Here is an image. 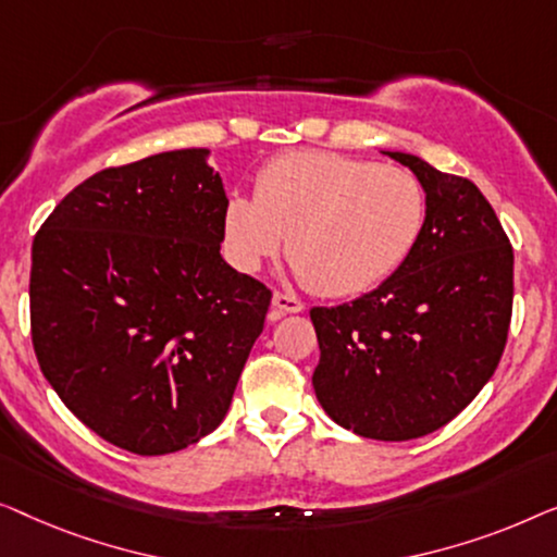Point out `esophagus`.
<instances>
[{
	"label": "esophagus",
	"instance_id": "34e87169",
	"mask_svg": "<svg viewBox=\"0 0 557 557\" xmlns=\"http://www.w3.org/2000/svg\"><path fill=\"white\" fill-rule=\"evenodd\" d=\"M272 308H275V318H277L282 312H302L305 302L297 300V297L289 293H275V297H272Z\"/></svg>",
	"mask_w": 557,
	"mask_h": 557
}]
</instances>
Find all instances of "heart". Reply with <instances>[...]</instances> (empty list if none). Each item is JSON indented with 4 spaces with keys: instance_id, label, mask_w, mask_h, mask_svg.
Instances as JSON below:
<instances>
[{
    "instance_id": "obj_1",
    "label": "heart",
    "mask_w": 557,
    "mask_h": 557,
    "mask_svg": "<svg viewBox=\"0 0 557 557\" xmlns=\"http://www.w3.org/2000/svg\"><path fill=\"white\" fill-rule=\"evenodd\" d=\"M426 214V189L413 171L302 151L272 159L255 178V199L232 194L222 232L239 270L255 272L287 237L297 275L320 295L348 297L404 268Z\"/></svg>"
}]
</instances>
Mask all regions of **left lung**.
Wrapping results in <instances>:
<instances>
[{"label": "left lung", "instance_id": "obj_1", "mask_svg": "<svg viewBox=\"0 0 557 557\" xmlns=\"http://www.w3.org/2000/svg\"><path fill=\"white\" fill-rule=\"evenodd\" d=\"M429 197L417 249L381 287L312 308V386L327 417L358 436L409 442L457 417L503 358L512 318V245L484 194L419 156Z\"/></svg>", "mask_w": 557, "mask_h": 557}]
</instances>
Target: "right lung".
Instances as JSON below:
<instances>
[{"label": "right lung", "instance_id": "right-lung-1", "mask_svg": "<svg viewBox=\"0 0 557 557\" xmlns=\"http://www.w3.org/2000/svg\"><path fill=\"white\" fill-rule=\"evenodd\" d=\"M182 148L85 178L33 242L29 327L62 404L140 457L222 424L272 289L222 260V178Z\"/></svg>", "mask_w": 557, "mask_h": 557}]
</instances>
